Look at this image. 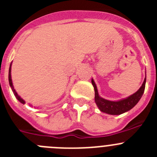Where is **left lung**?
I'll list each match as a JSON object with an SVG mask.
<instances>
[{"instance_id": "8db88e82", "label": "left lung", "mask_w": 157, "mask_h": 157, "mask_svg": "<svg viewBox=\"0 0 157 157\" xmlns=\"http://www.w3.org/2000/svg\"><path fill=\"white\" fill-rule=\"evenodd\" d=\"M91 82H92V85L94 86V91H95V98L94 99H95L96 105H98V109L101 112L107 113V114L120 115L126 112H128L130 109H133L138 104V101H140L141 98L143 95L144 91H145L146 76H145V79H144L142 85L137 92L134 93L132 95L129 96L128 98L116 101H109V100H106L100 97L96 83L94 82L93 78Z\"/></svg>"}]
</instances>
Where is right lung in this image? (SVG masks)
<instances>
[{"mask_svg":"<svg viewBox=\"0 0 157 157\" xmlns=\"http://www.w3.org/2000/svg\"><path fill=\"white\" fill-rule=\"evenodd\" d=\"M11 67H12V63H11V64H10V67H9V71H8V81H9V85H10L11 89H12V92H13L14 95L16 96V98H17L18 101H19L20 103H22V104H23V105H24V104L26 103V102L24 101V100L22 99V98H20L19 95H18V94L16 93V90L14 89L13 84H12V76H11Z\"/></svg>","mask_w":157,"mask_h":157,"instance_id":"obj_1","label":"right lung"}]
</instances>
